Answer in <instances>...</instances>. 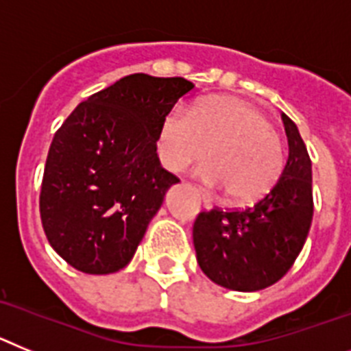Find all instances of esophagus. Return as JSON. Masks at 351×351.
Here are the masks:
<instances>
[{
    "label": "esophagus",
    "mask_w": 351,
    "mask_h": 351,
    "mask_svg": "<svg viewBox=\"0 0 351 351\" xmlns=\"http://www.w3.org/2000/svg\"><path fill=\"white\" fill-rule=\"evenodd\" d=\"M199 197H201V205H203V208L212 210V201H210L205 194H199Z\"/></svg>",
    "instance_id": "esophagus-1"
}]
</instances>
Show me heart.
<instances>
[{
  "mask_svg": "<svg viewBox=\"0 0 351 351\" xmlns=\"http://www.w3.org/2000/svg\"><path fill=\"white\" fill-rule=\"evenodd\" d=\"M160 162L185 171L208 152L196 176L213 189H226L233 203H252L274 187L285 166L282 145L260 109L226 95L210 97L189 114L173 109L157 134Z\"/></svg>",
  "mask_w": 351,
  "mask_h": 351,
  "instance_id": "obj_1",
  "label": "heart"
}]
</instances>
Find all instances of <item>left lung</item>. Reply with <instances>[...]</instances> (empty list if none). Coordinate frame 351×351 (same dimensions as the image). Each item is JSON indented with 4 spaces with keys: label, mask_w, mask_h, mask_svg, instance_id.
<instances>
[{
    "label": "left lung",
    "mask_w": 351,
    "mask_h": 351,
    "mask_svg": "<svg viewBox=\"0 0 351 351\" xmlns=\"http://www.w3.org/2000/svg\"><path fill=\"white\" fill-rule=\"evenodd\" d=\"M288 138L285 169L267 196L245 210L201 212L194 249L210 281L233 291H260L286 276L313 221V169L297 125L281 114Z\"/></svg>",
    "instance_id": "8db88e82"
}]
</instances>
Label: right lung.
<instances>
[{
  "instance_id": "right-lung-1",
  "label": "right lung",
  "mask_w": 351,
  "mask_h": 351,
  "mask_svg": "<svg viewBox=\"0 0 351 351\" xmlns=\"http://www.w3.org/2000/svg\"><path fill=\"white\" fill-rule=\"evenodd\" d=\"M194 84L184 77L125 75L88 97L49 148L40 217L51 247L84 274L130 263L148 224L180 180L160 166V121Z\"/></svg>"
}]
</instances>
